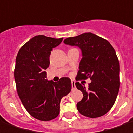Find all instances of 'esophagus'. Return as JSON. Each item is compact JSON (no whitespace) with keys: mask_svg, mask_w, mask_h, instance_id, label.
I'll use <instances>...</instances> for the list:
<instances>
[{"mask_svg":"<svg viewBox=\"0 0 133 133\" xmlns=\"http://www.w3.org/2000/svg\"><path fill=\"white\" fill-rule=\"evenodd\" d=\"M71 84H72V89L74 90L75 89V82L74 81H71Z\"/></svg>","mask_w":133,"mask_h":133,"instance_id":"obj_1","label":"esophagus"}]
</instances>
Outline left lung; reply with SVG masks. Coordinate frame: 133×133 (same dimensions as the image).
I'll return each mask as SVG.
<instances>
[{"mask_svg": "<svg viewBox=\"0 0 133 133\" xmlns=\"http://www.w3.org/2000/svg\"><path fill=\"white\" fill-rule=\"evenodd\" d=\"M63 42L81 50L76 79L91 81L88 88L79 82L75 83L83 94L77 103L78 110L91 118L103 116L113 106L120 88V63L115 50L108 41L92 33L68 38Z\"/></svg>", "mask_w": 133, "mask_h": 133, "instance_id": "left-lung-1", "label": "left lung"}]
</instances>
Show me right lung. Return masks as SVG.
Masks as SVG:
<instances>
[{
    "label": "right lung",
    "mask_w": 133,
    "mask_h": 133,
    "mask_svg": "<svg viewBox=\"0 0 133 133\" xmlns=\"http://www.w3.org/2000/svg\"><path fill=\"white\" fill-rule=\"evenodd\" d=\"M63 39L36 35L21 48L16 57L14 78L17 92L25 108L37 120L48 121L58 117L61 99L71 91L70 78L48 81L45 72L52 48Z\"/></svg>",
    "instance_id": "obj_1"
}]
</instances>
